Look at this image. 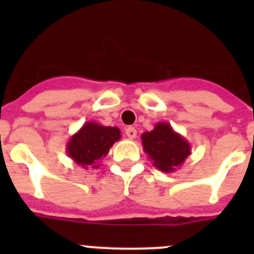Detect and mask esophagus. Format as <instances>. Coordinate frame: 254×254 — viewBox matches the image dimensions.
I'll use <instances>...</instances> for the list:
<instances>
[{
    "mask_svg": "<svg viewBox=\"0 0 254 254\" xmlns=\"http://www.w3.org/2000/svg\"><path fill=\"white\" fill-rule=\"evenodd\" d=\"M126 134H127V137L133 140V138H136V136H137V131H136L134 127H127V128H126Z\"/></svg>",
    "mask_w": 254,
    "mask_h": 254,
    "instance_id": "34e87169",
    "label": "esophagus"
}]
</instances>
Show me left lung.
Returning a JSON list of instances; mask_svg holds the SVG:
<instances>
[{"label":"left lung","mask_w":254,"mask_h":254,"mask_svg":"<svg viewBox=\"0 0 254 254\" xmlns=\"http://www.w3.org/2000/svg\"><path fill=\"white\" fill-rule=\"evenodd\" d=\"M147 158L156 169L164 173L176 172L190 154V145L168 122H158L152 131L141 134Z\"/></svg>","instance_id":"left-lung-1"}]
</instances>
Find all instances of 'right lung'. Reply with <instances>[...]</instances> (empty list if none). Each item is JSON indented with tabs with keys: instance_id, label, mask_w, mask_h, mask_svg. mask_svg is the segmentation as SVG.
Instances as JSON below:
<instances>
[{
	"instance_id": "add662e5",
	"label": "right lung",
	"mask_w": 254,
	"mask_h": 254,
	"mask_svg": "<svg viewBox=\"0 0 254 254\" xmlns=\"http://www.w3.org/2000/svg\"><path fill=\"white\" fill-rule=\"evenodd\" d=\"M120 140L121 131L118 127L86 122L71 136L66 151L69 158L84 169H98L100 160L107 156L114 142Z\"/></svg>"
}]
</instances>
